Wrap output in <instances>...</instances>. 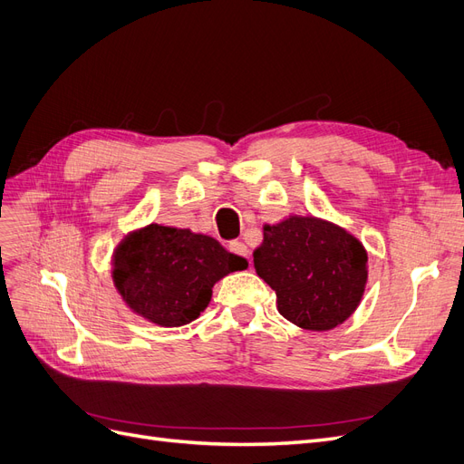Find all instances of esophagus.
<instances>
[{
	"instance_id": "1",
	"label": "esophagus",
	"mask_w": 464,
	"mask_h": 464,
	"mask_svg": "<svg viewBox=\"0 0 464 464\" xmlns=\"http://www.w3.org/2000/svg\"><path fill=\"white\" fill-rule=\"evenodd\" d=\"M229 250L233 252V254H237V256H243V258H248V248H246V245L245 243H241V241H233V243H229Z\"/></svg>"
}]
</instances>
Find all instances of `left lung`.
I'll use <instances>...</instances> for the list:
<instances>
[{
  "label": "left lung",
  "mask_w": 464,
  "mask_h": 464,
  "mask_svg": "<svg viewBox=\"0 0 464 464\" xmlns=\"http://www.w3.org/2000/svg\"><path fill=\"white\" fill-rule=\"evenodd\" d=\"M254 267L277 295V310L305 331H331L359 305L367 250L353 235L314 216H288L264 227Z\"/></svg>",
  "instance_id": "obj_1"
}]
</instances>
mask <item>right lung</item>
Returning a JSON list of instances; mask_svg holds the SVG:
<instances>
[{"instance_id":"obj_1","label":"right lung","mask_w":464,"mask_h":464,"mask_svg":"<svg viewBox=\"0 0 464 464\" xmlns=\"http://www.w3.org/2000/svg\"><path fill=\"white\" fill-rule=\"evenodd\" d=\"M248 262L214 237L150 223L122 238L112 254V281L137 315L160 327L195 321L214 285Z\"/></svg>"}]
</instances>
